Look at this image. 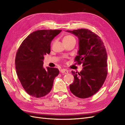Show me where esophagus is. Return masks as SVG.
<instances>
[{"instance_id":"esophagus-1","label":"esophagus","mask_w":125,"mask_h":125,"mask_svg":"<svg viewBox=\"0 0 125 125\" xmlns=\"http://www.w3.org/2000/svg\"><path fill=\"white\" fill-rule=\"evenodd\" d=\"M61 71V73H68V72H69L68 70H67V69H65L61 70V71Z\"/></svg>"}]
</instances>
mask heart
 Segmentation results:
<instances>
[{"label":"heart","mask_w":125,"mask_h":125,"mask_svg":"<svg viewBox=\"0 0 125 125\" xmlns=\"http://www.w3.org/2000/svg\"><path fill=\"white\" fill-rule=\"evenodd\" d=\"M73 41H75V38L72 35H66L65 37H63V41L64 43H67V42H69Z\"/></svg>","instance_id":"1"}]
</instances>
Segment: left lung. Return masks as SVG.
Here are the masks:
<instances>
[{
    "label": "left lung",
    "mask_w": 125,
    "mask_h": 125,
    "mask_svg": "<svg viewBox=\"0 0 125 125\" xmlns=\"http://www.w3.org/2000/svg\"><path fill=\"white\" fill-rule=\"evenodd\" d=\"M67 32L78 37L79 50L74 61L83 67L80 73L71 71L74 81L69 86L70 90L77 97L86 99L98 92L106 78V50L100 37L88 29Z\"/></svg>",
    "instance_id": "1"
}]
</instances>
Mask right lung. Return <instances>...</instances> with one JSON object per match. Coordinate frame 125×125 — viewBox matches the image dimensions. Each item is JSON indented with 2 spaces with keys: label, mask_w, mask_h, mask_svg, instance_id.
I'll list each match as a JSON object with an SVG mask.
<instances>
[{
  "label": "right lung",
  "mask_w": 125,
  "mask_h": 125,
  "mask_svg": "<svg viewBox=\"0 0 125 125\" xmlns=\"http://www.w3.org/2000/svg\"><path fill=\"white\" fill-rule=\"evenodd\" d=\"M62 32L60 30H40L30 34L22 42L17 52L15 65L18 77L30 95L36 98L51 92L59 71L43 67L44 56L51 52V43Z\"/></svg>",
  "instance_id": "right-lung-1"
}]
</instances>
